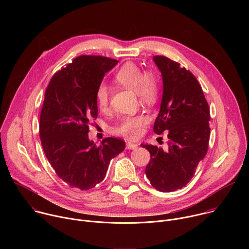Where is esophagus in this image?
<instances>
[{
    "instance_id": "esophagus-1",
    "label": "esophagus",
    "mask_w": 249,
    "mask_h": 249,
    "mask_svg": "<svg viewBox=\"0 0 249 249\" xmlns=\"http://www.w3.org/2000/svg\"><path fill=\"white\" fill-rule=\"evenodd\" d=\"M137 147H138V145H137V144L131 143V142H128V143L126 144V148H127L128 150H134V149H136Z\"/></svg>"
}]
</instances>
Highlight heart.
<instances>
[{"mask_svg":"<svg viewBox=\"0 0 249 249\" xmlns=\"http://www.w3.org/2000/svg\"><path fill=\"white\" fill-rule=\"evenodd\" d=\"M115 80L123 87L137 92L142 100L152 101L157 96L158 84L155 77L151 74H145L133 63L123 65L116 73ZM95 99L100 109H105L108 106L109 88L105 83L99 84L96 88ZM146 123L147 117L144 115L126 116L114 128V132L128 139H136L140 136L142 128Z\"/></svg>","mask_w":249,"mask_h":249,"instance_id":"heart-1","label":"heart"}]
</instances>
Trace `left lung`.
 <instances>
[{"instance_id": "obj_1", "label": "left lung", "mask_w": 249, "mask_h": 249, "mask_svg": "<svg viewBox=\"0 0 249 249\" xmlns=\"http://www.w3.org/2000/svg\"><path fill=\"white\" fill-rule=\"evenodd\" d=\"M161 73L163 91L154 125L158 135L167 131L168 150L141 146L151 154L146 174L160 192L184 187L195 174L208 151L210 109L202 88L190 71L164 56H154Z\"/></svg>"}]
</instances>
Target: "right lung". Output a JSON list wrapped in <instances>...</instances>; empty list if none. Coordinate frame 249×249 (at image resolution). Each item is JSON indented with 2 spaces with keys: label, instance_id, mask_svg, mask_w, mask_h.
I'll return each mask as SVG.
<instances>
[{
  "label": "right lung",
  "instance_id": "add662e5",
  "mask_svg": "<svg viewBox=\"0 0 249 249\" xmlns=\"http://www.w3.org/2000/svg\"><path fill=\"white\" fill-rule=\"evenodd\" d=\"M117 60L83 55L52 77L40 113L39 136L44 154L59 178L71 187L89 190L105 177L110 160L125 142L105 138L96 146L89 125L97 117L95 90Z\"/></svg>",
  "mask_w": 249,
  "mask_h": 249
}]
</instances>
